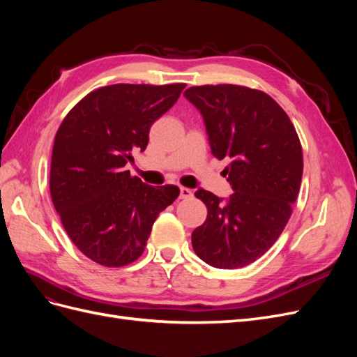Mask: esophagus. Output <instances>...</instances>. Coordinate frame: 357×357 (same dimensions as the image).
<instances>
[{"instance_id": "obj_1", "label": "esophagus", "mask_w": 357, "mask_h": 357, "mask_svg": "<svg viewBox=\"0 0 357 357\" xmlns=\"http://www.w3.org/2000/svg\"><path fill=\"white\" fill-rule=\"evenodd\" d=\"M192 190L188 189V188H180V198L181 199H188V198H192Z\"/></svg>"}]
</instances>
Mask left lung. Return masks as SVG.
<instances>
[{"instance_id": "8db88e82", "label": "left lung", "mask_w": 357, "mask_h": 357, "mask_svg": "<svg viewBox=\"0 0 357 357\" xmlns=\"http://www.w3.org/2000/svg\"><path fill=\"white\" fill-rule=\"evenodd\" d=\"M185 96L202 114L213 156L229 160L223 172L234 190L228 199L195 192L208 214L192 232V247L214 268H243L271 248L290 219L304 168L299 137L262 91L207 84Z\"/></svg>"}]
</instances>
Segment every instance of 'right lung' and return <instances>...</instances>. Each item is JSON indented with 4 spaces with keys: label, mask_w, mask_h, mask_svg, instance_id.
<instances>
[{
    "label": "right lung",
    "mask_w": 357,
    "mask_h": 357,
    "mask_svg": "<svg viewBox=\"0 0 357 357\" xmlns=\"http://www.w3.org/2000/svg\"><path fill=\"white\" fill-rule=\"evenodd\" d=\"M185 86H104L62 121L52 150L50 195L63 229L91 261L110 268L137 261L159 213L178 197L177 186H149L125 167L134 150H146L150 126Z\"/></svg>",
    "instance_id": "add662e5"
}]
</instances>
